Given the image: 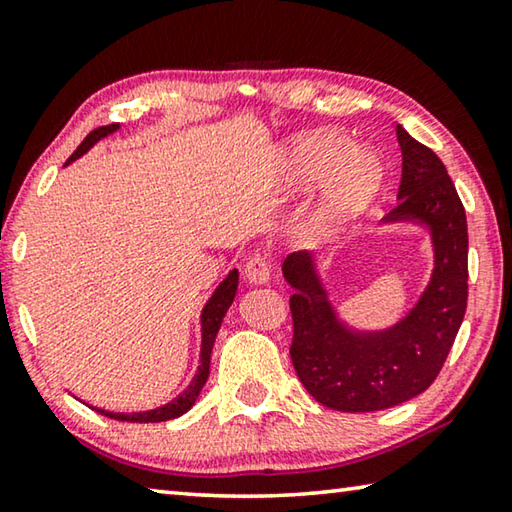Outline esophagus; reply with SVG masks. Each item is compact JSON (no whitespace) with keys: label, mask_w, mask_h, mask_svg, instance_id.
I'll return each mask as SVG.
<instances>
[{"label":"esophagus","mask_w":512,"mask_h":512,"mask_svg":"<svg viewBox=\"0 0 512 512\" xmlns=\"http://www.w3.org/2000/svg\"><path fill=\"white\" fill-rule=\"evenodd\" d=\"M246 280L253 284H266L271 277V257L266 253H253L246 262Z\"/></svg>","instance_id":"34e87169"}]
</instances>
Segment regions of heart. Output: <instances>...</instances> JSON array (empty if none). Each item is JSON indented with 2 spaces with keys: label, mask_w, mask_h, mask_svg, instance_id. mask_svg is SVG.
<instances>
[{
  "label": "heart",
  "mask_w": 512,
  "mask_h": 512,
  "mask_svg": "<svg viewBox=\"0 0 512 512\" xmlns=\"http://www.w3.org/2000/svg\"><path fill=\"white\" fill-rule=\"evenodd\" d=\"M282 173L289 185H309L325 178L323 216L343 221L366 205L381 183V162L372 151L352 146L350 137L318 131L298 137L282 155Z\"/></svg>",
  "instance_id": "1"
}]
</instances>
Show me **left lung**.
<instances>
[{
  "label": "left lung",
  "instance_id": "8db88e82",
  "mask_svg": "<svg viewBox=\"0 0 512 512\" xmlns=\"http://www.w3.org/2000/svg\"><path fill=\"white\" fill-rule=\"evenodd\" d=\"M402 180L397 205L386 216L431 225L436 268L431 284L400 325L381 334H352L336 323L311 257L284 259L293 339L291 361L314 400L327 409L368 413L391 409L436 381L467 309V219L445 164L429 146L397 126Z\"/></svg>",
  "mask_w": 512,
  "mask_h": 512
}]
</instances>
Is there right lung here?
<instances>
[{"instance_id":"1","label":"right lung","mask_w":512,"mask_h":512,"mask_svg":"<svg viewBox=\"0 0 512 512\" xmlns=\"http://www.w3.org/2000/svg\"><path fill=\"white\" fill-rule=\"evenodd\" d=\"M112 131H117V124H108V126L94 128V131L79 144V149H76L72 155H69V160L65 164H69L72 160L79 158V155H83L85 151H88L94 142H99L101 137H106ZM237 284H239V273L237 271H230V275L225 277L221 287L214 291V296L205 305L203 318H201L203 320L201 366H198V372H196V377L192 379V384H189L185 391L176 397V400L169 402L167 406H160V409L146 411V413H110V411H101V409H97V411L103 413V415H108V418H112V420H121V422H167V420L178 418V415H183L185 411L192 409V404L196 402L198 393H201V388L205 386L207 377H210L212 345H214V339H216V332H219V327H221V320L225 316V311H228V307L232 305V300H235Z\"/></svg>"}]
</instances>
